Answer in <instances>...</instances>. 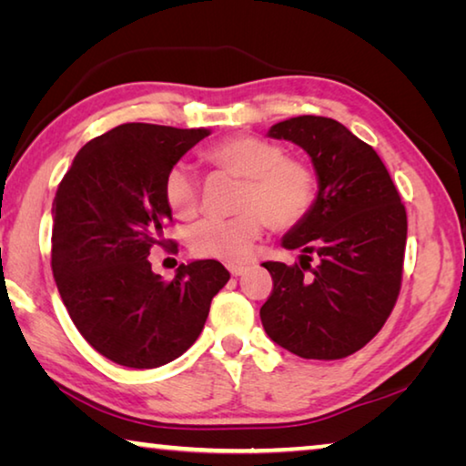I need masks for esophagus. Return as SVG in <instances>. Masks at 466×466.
Wrapping results in <instances>:
<instances>
[{"label": "esophagus", "instance_id": "1", "mask_svg": "<svg viewBox=\"0 0 466 466\" xmlns=\"http://www.w3.org/2000/svg\"><path fill=\"white\" fill-rule=\"evenodd\" d=\"M228 271L232 273V278H240V275H244L248 271V267H244V265H230L228 267Z\"/></svg>", "mask_w": 466, "mask_h": 466}]
</instances>
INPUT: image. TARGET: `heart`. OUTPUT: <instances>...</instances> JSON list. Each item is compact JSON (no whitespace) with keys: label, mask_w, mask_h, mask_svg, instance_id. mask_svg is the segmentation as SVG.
<instances>
[{"label":"heart","mask_w":466,"mask_h":466,"mask_svg":"<svg viewBox=\"0 0 466 466\" xmlns=\"http://www.w3.org/2000/svg\"><path fill=\"white\" fill-rule=\"evenodd\" d=\"M216 172L242 180L230 219H205L188 230L197 257L242 263L252 255L265 226L289 230L304 222L317 203V172L309 162L286 156L283 146L257 136L226 137L203 152ZM164 201L178 219H191L201 208V180L191 167L172 164L164 175Z\"/></svg>","instance_id":"heart-1"}]
</instances>
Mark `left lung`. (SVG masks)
Listing matches in <instances>:
<instances>
[{
  "mask_svg": "<svg viewBox=\"0 0 466 466\" xmlns=\"http://www.w3.org/2000/svg\"><path fill=\"white\" fill-rule=\"evenodd\" d=\"M310 156L317 203L281 247L299 263L267 261L273 291L261 309L265 333L306 360H341L374 339L403 279L407 211L372 146L335 119L302 115L269 129ZM319 258L317 268H310Z\"/></svg>",
  "mask_w": 466,
  "mask_h": 466,
  "instance_id": "1",
  "label": "left lung"
}]
</instances>
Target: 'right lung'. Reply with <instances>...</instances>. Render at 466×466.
I'll list each match as a JSON object with an SVG mask.
<instances>
[{
	"instance_id": "right-lung-1",
	"label": "right lung",
	"mask_w": 466,
	"mask_h": 466,
	"mask_svg": "<svg viewBox=\"0 0 466 466\" xmlns=\"http://www.w3.org/2000/svg\"><path fill=\"white\" fill-rule=\"evenodd\" d=\"M208 136L119 125L77 152L55 195V283L82 337L119 366L147 370L183 356L230 279L214 258L180 265L172 281L147 261L152 247L167 244L164 226L172 222L164 175Z\"/></svg>"
}]
</instances>
